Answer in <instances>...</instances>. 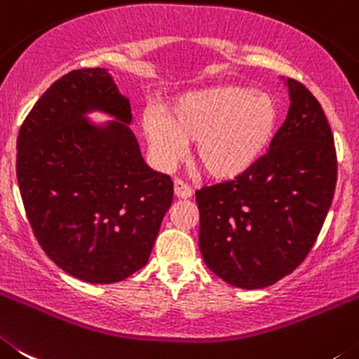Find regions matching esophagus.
Listing matches in <instances>:
<instances>
[{
  "label": "esophagus",
  "instance_id": "esophagus-1",
  "mask_svg": "<svg viewBox=\"0 0 359 359\" xmlns=\"http://www.w3.org/2000/svg\"><path fill=\"white\" fill-rule=\"evenodd\" d=\"M173 189H175V195L179 196V198H189V196L193 195L191 186H187V184L180 179H177L175 182H173Z\"/></svg>",
  "mask_w": 359,
  "mask_h": 359
}]
</instances>
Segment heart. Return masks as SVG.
<instances>
[{"mask_svg": "<svg viewBox=\"0 0 359 359\" xmlns=\"http://www.w3.org/2000/svg\"><path fill=\"white\" fill-rule=\"evenodd\" d=\"M279 127V107L266 93L240 86H216L186 93L168 116L148 111L143 130L156 159L175 164L195 143V161L218 180L248 172L272 144Z\"/></svg>", "mask_w": 359, "mask_h": 359, "instance_id": "heart-1", "label": "heart"}]
</instances>
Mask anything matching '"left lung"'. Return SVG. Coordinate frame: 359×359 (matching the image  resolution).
<instances>
[{
  "label": "left lung",
  "mask_w": 359,
  "mask_h": 359,
  "mask_svg": "<svg viewBox=\"0 0 359 359\" xmlns=\"http://www.w3.org/2000/svg\"><path fill=\"white\" fill-rule=\"evenodd\" d=\"M288 118L263 157L243 175L200 187L198 247L212 273L257 290L308 257L331 208L338 163L318 100L288 79Z\"/></svg>",
  "instance_id": "1"
}]
</instances>
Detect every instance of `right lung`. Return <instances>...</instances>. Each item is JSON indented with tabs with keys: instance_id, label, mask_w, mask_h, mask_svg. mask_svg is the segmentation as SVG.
I'll list each match as a JSON object with an SVG mask.
<instances>
[{
	"instance_id": "right-lung-1",
	"label": "right lung",
	"mask_w": 359,
	"mask_h": 359,
	"mask_svg": "<svg viewBox=\"0 0 359 359\" xmlns=\"http://www.w3.org/2000/svg\"><path fill=\"white\" fill-rule=\"evenodd\" d=\"M102 108L123 124L98 131ZM130 103L102 67L73 69L37 100L18 134L15 175L35 240L69 276L111 284L147 264L173 182L144 164Z\"/></svg>"
}]
</instances>
